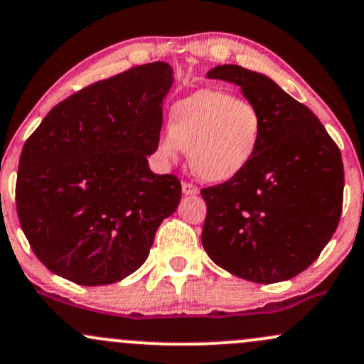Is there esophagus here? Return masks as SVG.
Here are the masks:
<instances>
[{
	"label": "esophagus",
	"instance_id": "1",
	"mask_svg": "<svg viewBox=\"0 0 364 364\" xmlns=\"http://www.w3.org/2000/svg\"><path fill=\"white\" fill-rule=\"evenodd\" d=\"M181 190L185 195H198V188L195 185H191V183H183Z\"/></svg>",
	"mask_w": 364,
	"mask_h": 364
}]
</instances>
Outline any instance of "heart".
<instances>
[{"mask_svg": "<svg viewBox=\"0 0 364 364\" xmlns=\"http://www.w3.org/2000/svg\"><path fill=\"white\" fill-rule=\"evenodd\" d=\"M262 133L264 119L257 107L225 91L205 90L174 103L157 149L166 161L190 151L197 176L226 183L250 166Z\"/></svg>", "mask_w": 364, "mask_h": 364, "instance_id": "heart-1", "label": "heart"}]
</instances>
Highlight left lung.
<instances>
[{
    "instance_id": "8db88e82",
    "label": "left lung",
    "mask_w": 364,
    "mask_h": 364,
    "mask_svg": "<svg viewBox=\"0 0 364 364\" xmlns=\"http://www.w3.org/2000/svg\"><path fill=\"white\" fill-rule=\"evenodd\" d=\"M209 79L233 82L264 119L261 145L237 178L202 188V245L228 273L277 283L307 269L338 226L344 198L341 150L306 105L240 65Z\"/></svg>"
}]
</instances>
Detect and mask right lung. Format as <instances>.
Segmentation results:
<instances>
[{"instance_id":"right-lung-1","label":"right lung","mask_w":364,"mask_h":364,"mask_svg":"<svg viewBox=\"0 0 364 364\" xmlns=\"http://www.w3.org/2000/svg\"><path fill=\"white\" fill-rule=\"evenodd\" d=\"M166 62L145 63L70 95L20 154L15 202L23 235L51 273L77 285L121 282L146 261L181 183L154 174Z\"/></svg>"}]
</instances>
